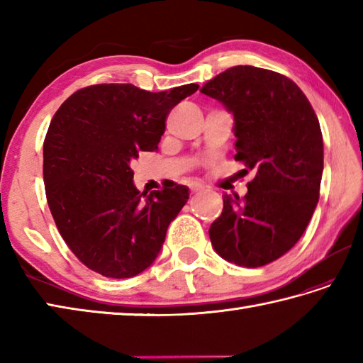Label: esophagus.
Instances as JSON below:
<instances>
[{
    "mask_svg": "<svg viewBox=\"0 0 363 363\" xmlns=\"http://www.w3.org/2000/svg\"><path fill=\"white\" fill-rule=\"evenodd\" d=\"M204 187L203 186H195L194 189H191V194H199V191H203Z\"/></svg>",
    "mask_w": 363,
    "mask_h": 363,
    "instance_id": "obj_1",
    "label": "esophagus"
}]
</instances>
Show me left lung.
<instances>
[{
    "instance_id": "1",
    "label": "left lung",
    "mask_w": 363,
    "mask_h": 363,
    "mask_svg": "<svg viewBox=\"0 0 363 363\" xmlns=\"http://www.w3.org/2000/svg\"><path fill=\"white\" fill-rule=\"evenodd\" d=\"M201 94L233 113L235 159L256 173L242 199L223 196V212L209 229L212 246L238 267L267 265L296 245L317 207L323 176L318 118L291 79L251 65L228 68L206 82Z\"/></svg>"
}]
</instances>
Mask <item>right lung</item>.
<instances>
[{
	"instance_id": "1",
	"label": "right lung",
	"mask_w": 363,
	"mask_h": 363,
	"mask_svg": "<svg viewBox=\"0 0 363 363\" xmlns=\"http://www.w3.org/2000/svg\"><path fill=\"white\" fill-rule=\"evenodd\" d=\"M198 87L152 94L98 84L74 91L54 113L43 143L46 199L68 248L95 273L125 279L156 260L189 189L140 194L130 164L140 151L157 150L167 115Z\"/></svg>"
}]
</instances>
